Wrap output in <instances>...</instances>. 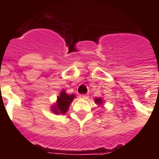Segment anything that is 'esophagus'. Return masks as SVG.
Returning a JSON list of instances; mask_svg holds the SVG:
<instances>
[{"mask_svg":"<svg viewBox=\"0 0 159 159\" xmlns=\"http://www.w3.org/2000/svg\"><path fill=\"white\" fill-rule=\"evenodd\" d=\"M79 97H80V98H82V99H84V100H86L88 98V96H87V94H81Z\"/></svg>","mask_w":159,"mask_h":159,"instance_id":"1","label":"esophagus"}]
</instances>
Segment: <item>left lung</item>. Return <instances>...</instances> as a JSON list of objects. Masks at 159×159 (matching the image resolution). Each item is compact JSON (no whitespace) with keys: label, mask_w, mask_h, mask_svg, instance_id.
<instances>
[{"label":"left lung","mask_w":159,"mask_h":159,"mask_svg":"<svg viewBox=\"0 0 159 159\" xmlns=\"http://www.w3.org/2000/svg\"><path fill=\"white\" fill-rule=\"evenodd\" d=\"M95 102H97V103H98V104H102V100L101 99V98H98V99H95Z\"/></svg>","instance_id":"1"}]
</instances>
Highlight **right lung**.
<instances>
[{"mask_svg":"<svg viewBox=\"0 0 159 159\" xmlns=\"http://www.w3.org/2000/svg\"><path fill=\"white\" fill-rule=\"evenodd\" d=\"M75 97L74 95L67 94L64 91L60 93V96L57 97V104L53 107V111L56 114H65L68 110L69 105L72 103V100Z\"/></svg>","mask_w":159,"mask_h":159,"instance_id":"1","label":"right lung"}]
</instances>
